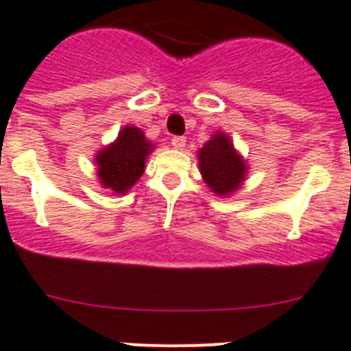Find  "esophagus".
Instances as JSON below:
<instances>
[{
    "instance_id": "esophagus-1",
    "label": "esophagus",
    "mask_w": 351,
    "mask_h": 351,
    "mask_svg": "<svg viewBox=\"0 0 351 351\" xmlns=\"http://www.w3.org/2000/svg\"><path fill=\"white\" fill-rule=\"evenodd\" d=\"M184 145H186V138H182V136H173L172 138V147L178 150L184 149Z\"/></svg>"
}]
</instances>
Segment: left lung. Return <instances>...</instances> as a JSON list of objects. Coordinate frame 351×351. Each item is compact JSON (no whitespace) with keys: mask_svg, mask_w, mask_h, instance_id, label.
<instances>
[{"mask_svg":"<svg viewBox=\"0 0 351 351\" xmlns=\"http://www.w3.org/2000/svg\"><path fill=\"white\" fill-rule=\"evenodd\" d=\"M199 172L211 192L228 197L237 192L245 181L247 165L226 132H215L202 149L197 150Z\"/></svg>","mask_w":351,"mask_h":351,"instance_id":"obj_1","label":"left lung"}]
</instances>
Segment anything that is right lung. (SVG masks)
<instances>
[{"instance_id": "obj_1", "label": "right lung", "mask_w": 351, "mask_h": 351, "mask_svg": "<svg viewBox=\"0 0 351 351\" xmlns=\"http://www.w3.org/2000/svg\"><path fill=\"white\" fill-rule=\"evenodd\" d=\"M154 150V143L145 138L140 127L125 125L118 138L95 156L97 176L102 188L123 195L143 176L147 158Z\"/></svg>"}]
</instances>
